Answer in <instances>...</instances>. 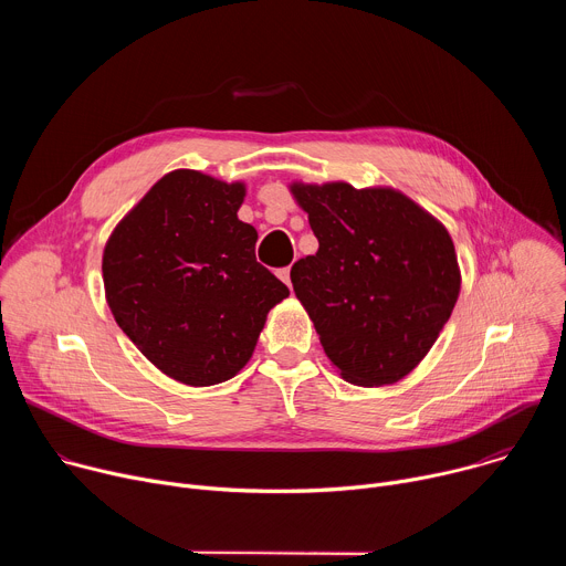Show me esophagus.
Returning <instances> with one entry per match:
<instances>
[{"mask_svg": "<svg viewBox=\"0 0 566 566\" xmlns=\"http://www.w3.org/2000/svg\"><path fill=\"white\" fill-rule=\"evenodd\" d=\"M277 275H280V280L291 289V266H284V269H280L277 271Z\"/></svg>", "mask_w": 566, "mask_h": 566, "instance_id": "34e87169", "label": "esophagus"}]
</instances>
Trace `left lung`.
Returning a JSON list of instances; mask_svg holds the SVG:
<instances>
[{
  "mask_svg": "<svg viewBox=\"0 0 566 566\" xmlns=\"http://www.w3.org/2000/svg\"><path fill=\"white\" fill-rule=\"evenodd\" d=\"M317 237L291 269L325 354L347 382L406 378L432 349L457 304L461 269L448 228L389 186H289Z\"/></svg>",
  "mask_w": 566,
  "mask_h": 566,
  "instance_id": "8db88e82",
  "label": "left lung"
}]
</instances>
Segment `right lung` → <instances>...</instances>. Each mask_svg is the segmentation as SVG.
Instances as JSON below:
<instances>
[{"mask_svg":"<svg viewBox=\"0 0 566 566\" xmlns=\"http://www.w3.org/2000/svg\"><path fill=\"white\" fill-rule=\"evenodd\" d=\"M247 184L172 170L116 223L103 251L118 327L166 376L208 387L251 360L289 289L255 260L258 230L237 217Z\"/></svg>","mask_w":566,"mask_h":566,"instance_id":"1","label":"right lung"}]
</instances>
